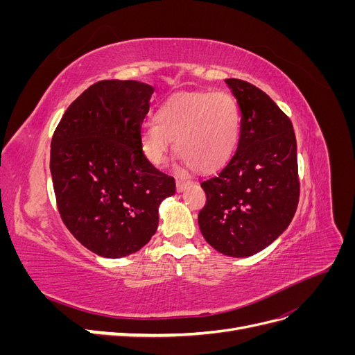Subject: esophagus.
<instances>
[{
    "mask_svg": "<svg viewBox=\"0 0 355 355\" xmlns=\"http://www.w3.org/2000/svg\"><path fill=\"white\" fill-rule=\"evenodd\" d=\"M187 185H188V182H185V180H178V182H176V191H178V192H184L185 188H187Z\"/></svg>",
    "mask_w": 355,
    "mask_h": 355,
    "instance_id": "34e87169",
    "label": "esophagus"
}]
</instances>
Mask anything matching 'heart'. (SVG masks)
Here are the masks:
<instances>
[{
    "instance_id": "heart-1",
    "label": "heart",
    "mask_w": 355,
    "mask_h": 355,
    "mask_svg": "<svg viewBox=\"0 0 355 355\" xmlns=\"http://www.w3.org/2000/svg\"><path fill=\"white\" fill-rule=\"evenodd\" d=\"M155 121L139 136L141 154L154 167L166 163L173 141L182 167L210 173L228 163L240 141L239 103L225 92L171 96L158 106Z\"/></svg>"
}]
</instances>
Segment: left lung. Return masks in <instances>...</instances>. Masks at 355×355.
<instances>
[{
    "instance_id": "left-lung-1",
    "label": "left lung",
    "mask_w": 355,
    "mask_h": 355,
    "mask_svg": "<svg viewBox=\"0 0 355 355\" xmlns=\"http://www.w3.org/2000/svg\"><path fill=\"white\" fill-rule=\"evenodd\" d=\"M241 111L235 155L204 180L198 213L202 237L214 250L247 257L274 243L292 222L299 201L297 153L292 121L256 85L225 80Z\"/></svg>"
}]
</instances>
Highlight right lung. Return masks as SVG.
<instances>
[{
  "label": "right lung",
  "instance_id": "obj_1",
  "mask_svg": "<svg viewBox=\"0 0 355 355\" xmlns=\"http://www.w3.org/2000/svg\"><path fill=\"white\" fill-rule=\"evenodd\" d=\"M154 89L103 80L83 92L51 139L50 171L63 223L85 249L118 259L141 250L158 227V207L175 179L139 148Z\"/></svg>",
  "mask_w": 355,
  "mask_h": 355
}]
</instances>
